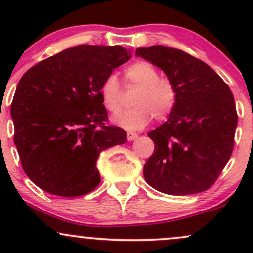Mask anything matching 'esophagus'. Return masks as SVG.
Returning a JSON list of instances; mask_svg holds the SVG:
<instances>
[{
	"label": "esophagus",
	"instance_id": "esophagus-1",
	"mask_svg": "<svg viewBox=\"0 0 253 253\" xmlns=\"http://www.w3.org/2000/svg\"><path fill=\"white\" fill-rule=\"evenodd\" d=\"M136 138H138V134H136V133H132V132L127 133V139H128L129 141L134 140V139H136Z\"/></svg>",
	"mask_w": 253,
	"mask_h": 253
}]
</instances>
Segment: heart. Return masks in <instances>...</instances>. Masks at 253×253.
<instances>
[{"label":"heart","instance_id":"heart-1","mask_svg":"<svg viewBox=\"0 0 253 253\" xmlns=\"http://www.w3.org/2000/svg\"><path fill=\"white\" fill-rule=\"evenodd\" d=\"M127 82L139 86L134 108L123 112L113 118V123L128 130L140 129L150 123L153 115L162 120L172 112L177 101V90L172 81L159 77V72L152 64L139 60L130 64L125 70ZM102 102L109 112H120L123 107V91L115 75H110L101 86Z\"/></svg>","mask_w":253,"mask_h":253}]
</instances>
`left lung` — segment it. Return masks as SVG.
Listing matches in <instances>:
<instances>
[{"mask_svg":"<svg viewBox=\"0 0 253 253\" xmlns=\"http://www.w3.org/2000/svg\"><path fill=\"white\" fill-rule=\"evenodd\" d=\"M135 56L162 69L177 90L168 120L147 134L155 151L144 165L145 179L169 195L207 190L233 151V94L211 66L181 50L151 46L136 48Z\"/></svg>","mask_w":253,"mask_h":253,"instance_id":"1","label":"left lung"}]
</instances>
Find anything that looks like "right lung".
<instances>
[{"instance_id": "add662e5", "label": "right lung", "mask_w": 253, "mask_h": 253, "mask_svg": "<svg viewBox=\"0 0 253 253\" xmlns=\"http://www.w3.org/2000/svg\"><path fill=\"white\" fill-rule=\"evenodd\" d=\"M132 51L81 45L32 66L17 84L10 114L26 175L40 189L74 197L100 184L103 150L125 144L126 132L106 126L101 86Z\"/></svg>"}]
</instances>
